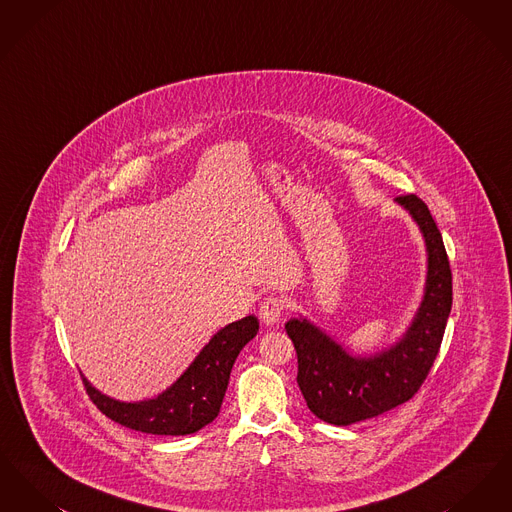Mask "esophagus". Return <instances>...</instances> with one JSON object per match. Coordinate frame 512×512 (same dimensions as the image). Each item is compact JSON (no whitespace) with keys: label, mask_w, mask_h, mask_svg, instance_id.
Instances as JSON below:
<instances>
[{"label":"esophagus","mask_w":512,"mask_h":512,"mask_svg":"<svg viewBox=\"0 0 512 512\" xmlns=\"http://www.w3.org/2000/svg\"><path fill=\"white\" fill-rule=\"evenodd\" d=\"M282 311H284V301L280 299V297H276V295H270L267 297L263 303H261V307H259V317L261 320L268 324V326H272V324H276L280 317H282Z\"/></svg>","instance_id":"1"}]
</instances>
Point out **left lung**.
<instances>
[{
  "mask_svg": "<svg viewBox=\"0 0 512 512\" xmlns=\"http://www.w3.org/2000/svg\"><path fill=\"white\" fill-rule=\"evenodd\" d=\"M395 203L411 215L426 245L424 295L405 334L361 357L305 317L286 322L299 390L311 413L334 426L368 420L409 401L434 365L451 313V268L436 222L416 195L395 197Z\"/></svg>",
  "mask_w": 512,
  "mask_h": 512,
  "instance_id": "left-lung-1",
  "label": "left lung"
}]
</instances>
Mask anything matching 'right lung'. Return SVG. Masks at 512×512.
<instances>
[{
    "label": "right lung",
    "mask_w": 512,
    "mask_h": 512,
    "mask_svg": "<svg viewBox=\"0 0 512 512\" xmlns=\"http://www.w3.org/2000/svg\"><path fill=\"white\" fill-rule=\"evenodd\" d=\"M257 332L259 320L253 315L226 324L174 384L144 401L113 399L82 380L99 411L122 426L155 436H188L217 418L236 357Z\"/></svg>",
    "instance_id": "obj_1"
}]
</instances>
